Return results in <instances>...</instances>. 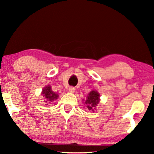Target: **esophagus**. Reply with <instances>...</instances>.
I'll use <instances>...</instances> for the list:
<instances>
[{
  "label": "esophagus",
  "mask_w": 154,
  "mask_h": 154,
  "mask_svg": "<svg viewBox=\"0 0 154 154\" xmlns=\"http://www.w3.org/2000/svg\"><path fill=\"white\" fill-rule=\"evenodd\" d=\"M69 92L73 93V92H74L75 91V88L74 87H70L69 88Z\"/></svg>",
  "instance_id": "1"
}]
</instances>
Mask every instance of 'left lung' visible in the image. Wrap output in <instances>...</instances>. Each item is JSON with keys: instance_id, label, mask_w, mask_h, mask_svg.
Here are the masks:
<instances>
[{"instance_id": "obj_1", "label": "left lung", "mask_w": 154, "mask_h": 154, "mask_svg": "<svg viewBox=\"0 0 154 154\" xmlns=\"http://www.w3.org/2000/svg\"><path fill=\"white\" fill-rule=\"evenodd\" d=\"M100 94L96 90H92L91 92L88 94L86 100L85 101V104L87 105V108L89 110L94 111V109H95L96 106L100 102Z\"/></svg>"}]
</instances>
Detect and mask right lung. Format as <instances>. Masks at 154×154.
I'll use <instances>...</instances> for the list:
<instances>
[{"label":"right lung","instance_id":"right-lung-1","mask_svg":"<svg viewBox=\"0 0 154 154\" xmlns=\"http://www.w3.org/2000/svg\"><path fill=\"white\" fill-rule=\"evenodd\" d=\"M42 94L45 99V102H49L50 103L51 102H53V101L57 100L59 95L56 92H54L52 91L51 86L47 85L45 86V88L43 89V91H42Z\"/></svg>","mask_w":154,"mask_h":154}]
</instances>
